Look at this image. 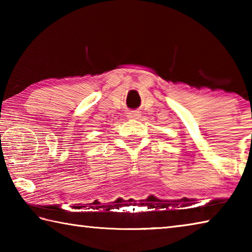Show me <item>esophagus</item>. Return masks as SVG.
<instances>
[{"label": "esophagus", "mask_w": 252, "mask_h": 252, "mask_svg": "<svg viewBox=\"0 0 252 252\" xmlns=\"http://www.w3.org/2000/svg\"><path fill=\"white\" fill-rule=\"evenodd\" d=\"M140 116V112H138V111H131V112L127 113V118L129 119H134V120H136V119H139Z\"/></svg>", "instance_id": "1"}]
</instances>
